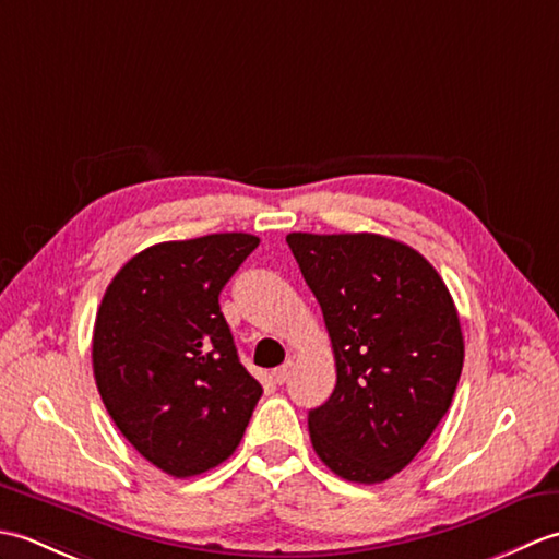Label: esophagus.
I'll return each instance as SVG.
<instances>
[{"label": "esophagus", "mask_w": 559, "mask_h": 559, "mask_svg": "<svg viewBox=\"0 0 559 559\" xmlns=\"http://www.w3.org/2000/svg\"><path fill=\"white\" fill-rule=\"evenodd\" d=\"M290 372H293V360H286L281 367H276V370L271 372V379H273V382H276V384H286Z\"/></svg>", "instance_id": "obj_1"}]
</instances>
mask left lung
<instances>
[{
    "label": "left lung",
    "instance_id": "8db88e82",
    "mask_svg": "<svg viewBox=\"0 0 559 559\" xmlns=\"http://www.w3.org/2000/svg\"><path fill=\"white\" fill-rule=\"evenodd\" d=\"M322 307L336 386L310 411V439L353 483L406 468L451 406L463 367L454 300L413 247L374 233L286 237Z\"/></svg>",
    "mask_w": 559,
    "mask_h": 559
}]
</instances>
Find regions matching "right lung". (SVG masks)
I'll use <instances>...</instances> for the list:
<instances>
[{
    "label": "right lung",
    "mask_w": 559,
    "mask_h": 559,
    "mask_svg": "<svg viewBox=\"0 0 559 559\" xmlns=\"http://www.w3.org/2000/svg\"><path fill=\"white\" fill-rule=\"evenodd\" d=\"M257 245L247 233L153 245L117 271L98 307L100 399L129 444L173 478L228 459L261 396L218 305Z\"/></svg>",
    "instance_id": "right-lung-1"
}]
</instances>
